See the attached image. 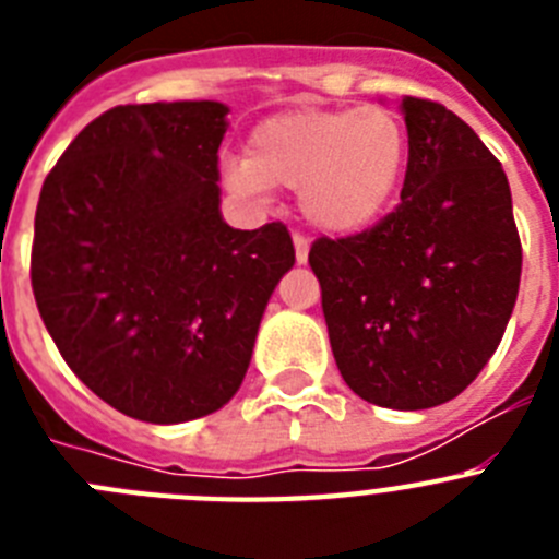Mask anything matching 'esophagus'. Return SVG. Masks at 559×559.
Listing matches in <instances>:
<instances>
[{"label":"esophagus","mask_w":559,"mask_h":559,"mask_svg":"<svg viewBox=\"0 0 559 559\" xmlns=\"http://www.w3.org/2000/svg\"><path fill=\"white\" fill-rule=\"evenodd\" d=\"M294 249H296V263L305 265L308 263V251H310V243H308V237H302L299 231L294 235Z\"/></svg>","instance_id":"34e87169"}]
</instances>
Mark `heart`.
Returning a JSON list of instances; mask_svg holds the SVG:
<instances>
[{"instance_id": "b5f03b06", "label": "heart", "mask_w": 559, "mask_h": 559, "mask_svg": "<svg viewBox=\"0 0 559 559\" xmlns=\"http://www.w3.org/2000/svg\"><path fill=\"white\" fill-rule=\"evenodd\" d=\"M406 159V128L389 108H290L257 122L246 159L226 165V181L243 195L299 190L310 226L353 237L389 210Z\"/></svg>"}]
</instances>
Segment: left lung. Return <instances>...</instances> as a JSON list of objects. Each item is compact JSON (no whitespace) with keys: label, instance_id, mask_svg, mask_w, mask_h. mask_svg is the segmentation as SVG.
Here are the masks:
<instances>
[{"label":"left lung","instance_id":"8db88e82","mask_svg":"<svg viewBox=\"0 0 559 559\" xmlns=\"http://www.w3.org/2000/svg\"><path fill=\"white\" fill-rule=\"evenodd\" d=\"M408 167L397 210L353 237H319L308 263L341 378L383 408L442 406L501 344L521 285V237L501 162L471 126L400 103Z\"/></svg>","mask_w":559,"mask_h":559}]
</instances>
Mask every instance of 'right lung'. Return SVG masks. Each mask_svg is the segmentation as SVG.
<instances>
[{
  "instance_id": "1",
  "label": "right lung",
  "mask_w": 559,
  "mask_h": 559,
  "mask_svg": "<svg viewBox=\"0 0 559 559\" xmlns=\"http://www.w3.org/2000/svg\"><path fill=\"white\" fill-rule=\"evenodd\" d=\"M229 108L100 114L44 179L29 280L69 369L117 412L173 426L226 406L296 254L283 224L231 229L218 147Z\"/></svg>"
}]
</instances>
